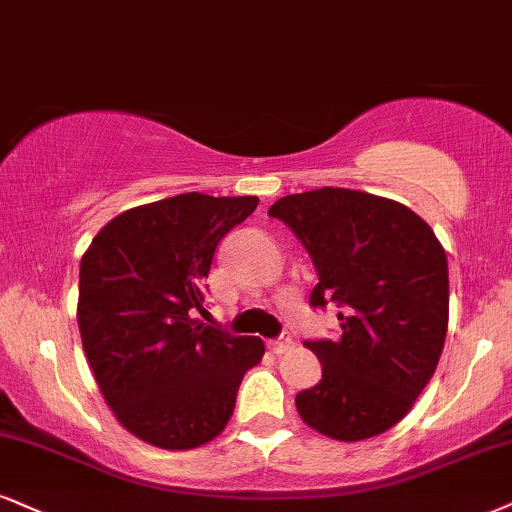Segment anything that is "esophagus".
I'll list each match as a JSON object with an SVG mask.
<instances>
[{
	"label": "esophagus",
	"instance_id": "34e87169",
	"mask_svg": "<svg viewBox=\"0 0 512 512\" xmlns=\"http://www.w3.org/2000/svg\"><path fill=\"white\" fill-rule=\"evenodd\" d=\"M292 346H294V339L289 337V334H282V337L270 339V342H268V349L273 353H285V351L292 349Z\"/></svg>",
	"mask_w": 512,
	"mask_h": 512
}]
</instances>
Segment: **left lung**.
Instances as JSON below:
<instances>
[{"label": "left lung", "instance_id": "1", "mask_svg": "<svg viewBox=\"0 0 512 512\" xmlns=\"http://www.w3.org/2000/svg\"><path fill=\"white\" fill-rule=\"evenodd\" d=\"M285 220L318 270L311 306H344L337 342H306L323 380L296 394L301 420L337 441L394 427L437 370L449 327V266L432 227L399 201L344 187L289 194Z\"/></svg>", "mask_w": 512, "mask_h": 512}]
</instances>
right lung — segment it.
I'll use <instances>...</instances> for the list:
<instances>
[{
	"instance_id": "obj_1",
	"label": "right lung",
	"mask_w": 512,
	"mask_h": 512,
	"mask_svg": "<svg viewBox=\"0 0 512 512\" xmlns=\"http://www.w3.org/2000/svg\"><path fill=\"white\" fill-rule=\"evenodd\" d=\"M258 197L187 192L109 220L80 261L78 327L85 358L116 420L166 451L216 439L232 418L258 337H232L192 318L216 246Z\"/></svg>"
}]
</instances>
